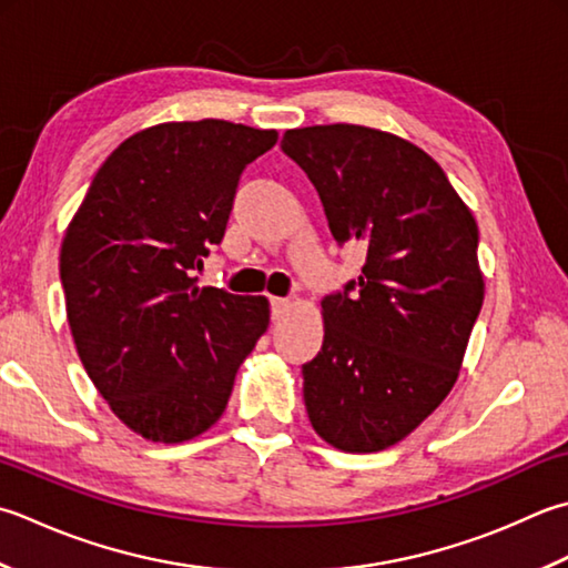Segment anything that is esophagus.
Listing matches in <instances>:
<instances>
[{"instance_id": "34e87169", "label": "esophagus", "mask_w": 568, "mask_h": 568, "mask_svg": "<svg viewBox=\"0 0 568 568\" xmlns=\"http://www.w3.org/2000/svg\"><path fill=\"white\" fill-rule=\"evenodd\" d=\"M291 300L287 297H271V315H273V320H281L287 310H291Z\"/></svg>"}]
</instances>
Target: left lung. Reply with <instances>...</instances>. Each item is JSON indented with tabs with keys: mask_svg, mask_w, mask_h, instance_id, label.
Returning a JSON list of instances; mask_svg holds the SVG:
<instances>
[{
	"mask_svg": "<svg viewBox=\"0 0 568 568\" xmlns=\"http://www.w3.org/2000/svg\"><path fill=\"white\" fill-rule=\"evenodd\" d=\"M332 236L366 248L362 275L322 300L325 339L303 364L310 424L347 453L404 440L458 379L485 283L477 224L440 164L364 125L287 130Z\"/></svg>",
	"mask_w": 568,
	"mask_h": 568,
	"instance_id": "8db88e82",
	"label": "left lung"
}]
</instances>
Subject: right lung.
<instances>
[{"mask_svg":"<svg viewBox=\"0 0 568 568\" xmlns=\"http://www.w3.org/2000/svg\"><path fill=\"white\" fill-rule=\"evenodd\" d=\"M275 130L162 122L93 176L61 246L71 335L88 376L130 430L192 440L224 414L241 362L268 329V300L199 287L224 239L241 172Z\"/></svg>","mask_w":568,"mask_h":568,"instance_id":"add662e5","label":"right lung"}]
</instances>
